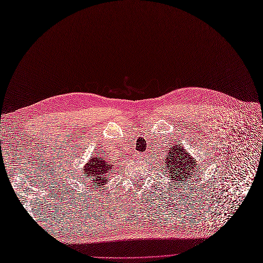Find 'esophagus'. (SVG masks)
<instances>
[{
  "instance_id": "34e87169",
  "label": "esophagus",
  "mask_w": 263,
  "mask_h": 263,
  "mask_svg": "<svg viewBox=\"0 0 263 263\" xmlns=\"http://www.w3.org/2000/svg\"><path fill=\"white\" fill-rule=\"evenodd\" d=\"M141 156H142V155H138V157H141Z\"/></svg>"
}]
</instances>
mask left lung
<instances>
[{
	"label": "left lung",
	"mask_w": 263,
	"mask_h": 263,
	"mask_svg": "<svg viewBox=\"0 0 263 263\" xmlns=\"http://www.w3.org/2000/svg\"><path fill=\"white\" fill-rule=\"evenodd\" d=\"M166 169L172 178H175L177 183H189L193 176V172H197L198 163L191 155L188 154L182 145H175L168 149V154L164 159Z\"/></svg>",
	"instance_id": "1"
}]
</instances>
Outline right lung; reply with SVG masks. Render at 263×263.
<instances>
[{
	"instance_id": "right-lung-1",
	"label": "right lung",
	"mask_w": 263,
	"mask_h": 263,
	"mask_svg": "<svg viewBox=\"0 0 263 263\" xmlns=\"http://www.w3.org/2000/svg\"><path fill=\"white\" fill-rule=\"evenodd\" d=\"M114 168L112 163L108 162V159L100 156H91L88 159V163L85 164L83 168L84 179H89L92 184L99 185L104 188L108 182V178Z\"/></svg>"
}]
</instances>
